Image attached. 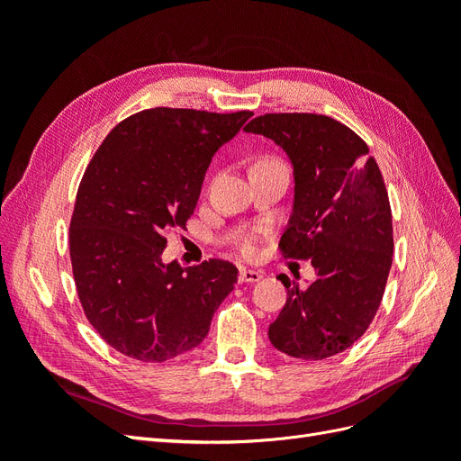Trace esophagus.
Returning a JSON list of instances; mask_svg holds the SVG:
<instances>
[{"label": "esophagus", "mask_w": 461, "mask_h": 461, "mask_svg": "<svg viewBox=\"0 0 461 461\" xmlns=\"http://www.w3.org/2000/svg\"><path fill=\"white\" fill-rule=\"evenodd\" d=\"M263 278V275L259 271H254V269H240V275H239V281L240 283H259Z\"/></svg>", "instance_id": "34e87169"}]
</instances>
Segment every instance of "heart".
Instances as JSON below:
<instances>
[{
	"mask_svg": "<svg viewBox=\"0 0 461 461\" xmlns=\"http://www.w3.org/2000/svg\"><path fill=\"white\" fill-rule=\"evenodd\" d=\"M263 161H269V159H263ZM239 248H240V252H242L244 256L252 258V256H256V254H258V248H259V239H258L256 234H249V236H246V239H242V240H240Z\"/></svg>",
	"mask_w": 461,
	"mask_h": 461,
	"instance_id": "heart-1",
	"label": "heart"
}]
</instances>
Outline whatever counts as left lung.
Here are the masks:
<instances>
[{"label": "left lung", "mask_w": 461, "mask_h": 461, "mask_svg": "<svg viewBox=\"0 0 461 461\" xmlns=\"http://www.w3.org/2000/svg\"><path fill=\"white\" fill-rule=\"evenodd\" d=\"M281 146L294 167V207L278 248L312 259L315 281L286 275L269 340L292 357L325 359L350 348L379 310L393 265V212L379 165L346 124L315 113H267L246 124Z\"/></svg>", "instance_id": "left-lung-1"}]
</instances>
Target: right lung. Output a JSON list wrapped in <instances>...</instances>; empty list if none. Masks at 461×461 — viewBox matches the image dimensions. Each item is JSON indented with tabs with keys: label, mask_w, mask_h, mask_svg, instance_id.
<instances>
[{
	"label": "right lung",
	"mask_w": 461,
	"mask_h": 461,
	"mask_svg": "<svg viewBox=\"0 0 461 461\" xmlns=\"http://www.w3.org/2000/svg\"><path fill=\"white\" fill-rule=\"evenodd\" d=\"M252 115L144 109L94 153L77 192L68 252L82 310L117 352L161 364L207 337L239 269L225 259L183 269L161 254L167 234L186 229L215 151Z\"/></svg>",
	"instance_id": "right-lung-1"
}]
</instances>
